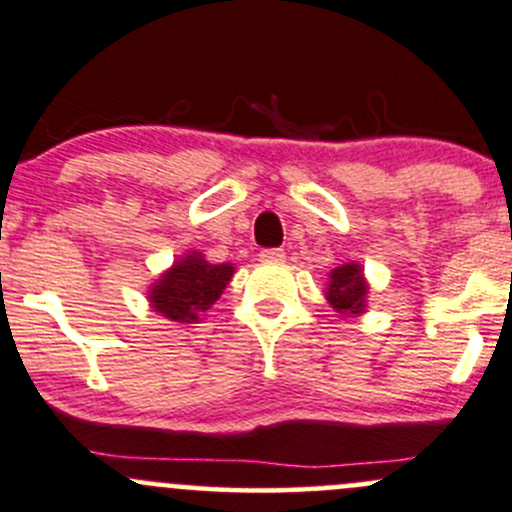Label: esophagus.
<instances>
[{"mask_svg": "<svg viewBox=\"0 0 512 512\" xmlns=\"http://www.w3.org/2000/svg\"><path fill=\"white\" fill-rule=\"evenodd\" d=\"M262 262H282L284 260V250L282 247H267V250L260 252Z\"/></svg>", "mask_w": 512, "mask_h": 512, "instance_id": "34e87169", "label": "esophagus"}]
</instances>
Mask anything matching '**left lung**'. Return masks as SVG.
<instances>
[{"label": "left lung", "instance_id": "obj_1", "mask_svg": "<svg viewBox=\"0 0 512 512\" xmlns=\"http://www.w3.org/2000/svg\"><path fill=\"white\" fill-rule=\"evenodd\" d=\"M328 301L341 314H360L365 309V287L363 272L358 265H343L331 272V284H328Z\"/></svg>", "mask_w": 512, "mask_h": 512}]
</instances>
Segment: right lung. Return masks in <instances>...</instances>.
<instances>
[{
	"mask_svg": "<svg viewBox=\"0 0 512 512\" xmlns=\"http://www.w3.org/2000/svg\"><path fill=\"white\" fill-rule=\"evenodd\" d=\"M233 272L230 265H211L193 252L159 279L149 299L166 319L191 324L218 301Z\"/></svg>",
	"mask_w": 512,
	"mask_h": 512,
	"instance_id": "add662e5",
	"label": "right lung"
}]
</instances>
